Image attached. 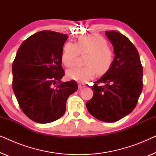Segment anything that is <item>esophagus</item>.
<instances>
[{
	"instance_id": "obj_1",
	"label": "esophagus",
	"mask_w": 156,
	"mask_h": 156,
	"mask_svg": "<svg viewBox=\"0 0 156 156\" xmlns=\"http://www.w3.org/2000/svg\"><path fill=\"white\" fill-rule=\"evenodd\" d=\"M85 87V85L84 84H81V83H80V84H78V88L79 89H82L83 88H84Z\"/></svg>"
}]
</instances>
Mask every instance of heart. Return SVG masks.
I'll return each mask as SVG.
<instances>
[{"label": "heart", "mask_w": 156, "mask_h": 156, "mask_svg": "<svg viewBox=\"0 0 156 156\" xmlns=\"http://www.w3.org/2000/svg\"><path fill=\"white\" fill-rule=\"evenodd\" d=\"M79 54H87L83 67H74L67 71V76L80 82H86L94 76L104 75L109 71L114 63V55L101 36L93 35L81 37L75 44L67 42L64 46L61 60L67 67L74 65Z\"/></svg>", "instance_id": "1"}]
</instances>
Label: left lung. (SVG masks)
I'll use <instances>...</instances> for the list:
<instances>
[{"mask_svg": "<svg viewBox=\"0 0 156 156\" xmlns=\"http://www.w3.org/2000/svg\"><path fill=\"white\" fill-rule=\"evenodd\" d=\"M106 36L114 48V63L90 87L94 94L86 106L94 118L112 123L135 108L143 89V67L139 54L129 38L114 30L106 31Z\"/></svg>", "mask_w": 156, "mask_h": 156, "instance_id": "1", "label": "left lung"}]
</instances>
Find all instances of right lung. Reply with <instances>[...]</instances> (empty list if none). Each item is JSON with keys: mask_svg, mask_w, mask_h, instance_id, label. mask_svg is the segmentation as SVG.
Listing matches in <instances>:
<instances>
[{"mask_svg": "<svg viewBox=\"0 0 156 156\" xmlns=\"http://www.w3.org/2000/svg\"><path fill=\"white\" fill-rule=\"evenodd\" d=\"M68 35L38 32L21 44L12 63V89L19 106L33 121L48 123L61 118L75 81L62 82L61 55Z\"/></svg>", "mask_w": 156, "mask_h": 156, "instance_id": "add662e5", "label": "right lung"}]
</instances>
